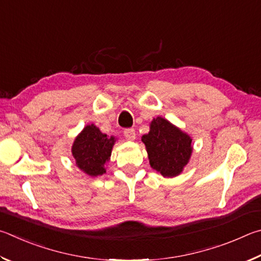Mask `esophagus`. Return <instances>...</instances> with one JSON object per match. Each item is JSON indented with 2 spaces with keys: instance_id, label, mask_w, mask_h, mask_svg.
Here are the masks:
<instances>
[{
  "instance_id": "34e87169",
  "label": "esophagus",
  "mask_w": 261,
  "mask_h": 261,
  "mask_svg": "<svg viewBox=\"0 0 261 261\" xmlns=\"http://www.w3.org/2000/svg\"><path fill=\"white\" fill-rule=\"evenodd\" d=\"M123 135L126 136V139L130 140V141H134L136 138L135 129H133V128H128V129H125V132H123Z\"/></svg>"
}]
</instances>
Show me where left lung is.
<instances>
[{
  "label": "left lung",
  "mask_w": 261,
  "mask_h": 261,
  "mask_svg": "<svg viewBox=\"0 0 261 261\" xmlns=\"http://www.w3.org/2000/svg\"><path fill=\"white\" fill-rule=\"evenodd\" d=\"M141 141L145 145L150 166L164 177L180 175L194 149L191 136L163 117L152 119L149 133Z\"/></svg>",
  "instance_id": "1"
}]
</instances>
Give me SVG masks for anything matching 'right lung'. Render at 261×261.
Instances as JSON below:
<instances>
[{
    "mask_svg": "<svg viewBox=\"0 0 261 261\" xmlns=\"http://www.w3.org/2000/svg\"><path fill=\"white\" fill-rule=\"evenodd\" d=\"M116 141L114 136L102 133L94 123L85 126L71 149L76 167L91 177L103 175Z\"/></svg>",
    "mask_w": 261,
    "mask_h": 261,
    "instance_id": "add662e5",
    "label": "right lung"
}]
</instances>
